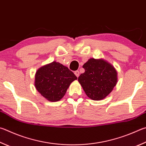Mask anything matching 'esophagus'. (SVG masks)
Masks as SVG:
<instances>
[{"label":"esophagus","instance_id":"1","mask_svg":"<svg viewBox=\"0 0 146 146\" xmlns=\"http://www.w3.org/2000/svg\"><path fill=\"white\" fill-rule=\"evenodd\" d=\"M75 73V75H76V77H77V78L79 76V75H80V73H79L78 71H75V73Z\"/></svg>","mask_w":146,"mask_h":146}]
</instances>
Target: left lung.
<instances>
[{
    "mask_svg": "<svg viewBox=\"0 0 146 146\" xmlns=\"http://www.w3.org/2000/svg\"><path fill=\"white\" fill-rule=\"evenodd\" d=\"M85 72L78 78L89 98L102 100L109 94L117 82L115 68L103 59L91 58L83 65Z\"/></svg>",
    "mask_w": 146,
    "mask_h": 146,
    "instance_id": "obj_1",
    "label": "left lung"
}]
</instances>
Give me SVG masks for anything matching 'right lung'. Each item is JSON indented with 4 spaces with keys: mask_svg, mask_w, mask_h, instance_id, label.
Here are the masks:
<instances>
[{
    "mask_svg": "<svg viewBox=\"0 0 146 146\" xmlns=\"http://www.w3.org/2000/svg\"><path fill=\"white\" fill-rule=\"evenodd\" d=\"M77 79L68 68L55 61L36 71L34 86L42 96L50 102L62 99L72 82Z\"/></svg>",
    "mask_w": 146,
    "mask_h": 146,
    "instance_id": "1",
    "label": "right lung"
}]
</instances>
